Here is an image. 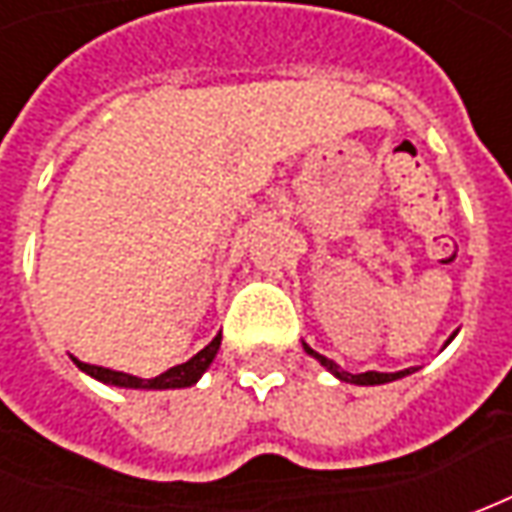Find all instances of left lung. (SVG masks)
Wrapping results in <instances>:
<instances>
[{"mask_svg":"<svg viewBox=\"0 0 512 512\" xmlns=\"http://www.w3.org/2000/svg\"><path fill=\"white\" fill-rule=\"evenodd\" d=\"M305 350L316 359V362L322 364V367H327L339 382H347V384H387V382H396V379H404V376H410L416 367H407V370H399V373H376V370H367V373H347V370H342L336 362H330L327 356H322V353H316L310 344H305Z\"/></svg>","mask_w":512,"mask_h":512,"instance_id":"8db88e82","label":"left lung"}]
</instances>
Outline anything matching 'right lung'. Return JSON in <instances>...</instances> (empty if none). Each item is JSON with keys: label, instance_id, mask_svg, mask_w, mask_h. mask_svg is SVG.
I'll use <instances>...</instances> for the list:
<instances>
[{"label": "right lung", "instance_id": "right-lung-1", "mask_svg": "<svg viewBox=\"0 0 512 512\" xmlns=\"http://www.w3.org/2000/svg\"><path fill=\"white\" fill-rule=\"evenodd\" d=\"M219 344H222V333L213 339V342L202 347L193 359H187L185 364H176V367H170L165 370L162 376H156V379H139V376H130V373H122V370H110V367H99V364H85L79 362V359H73V362L79 364V370H85L88 376L93 379H99V382L113 384V387H133V390H176V387H190V384H196L202 379V373H205L210 362L216 359V353H219Z\"/></svg>", "mask_w": 512, "mask_h": 512}]
</instances>
